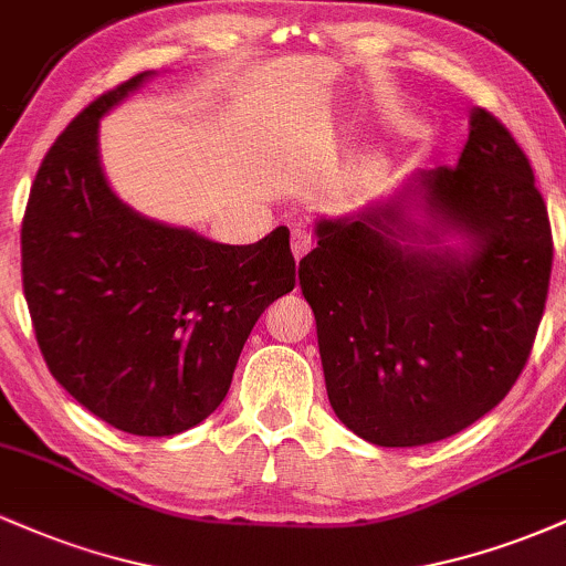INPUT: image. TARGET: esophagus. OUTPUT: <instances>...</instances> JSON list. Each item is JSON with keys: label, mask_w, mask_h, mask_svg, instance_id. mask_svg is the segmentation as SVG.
Returning a JSON list of instances; mask_svg holds the SVG:
<instances>
[{"label": "esophagus", "mask_w": 566, "mask_h": 566, "mask_svg": "<svg viewBox=\"0 0 566 566\" xmlns=\"http://www.w3.org/2000/svg\"><path fill=\"white\" fill-rule=\"evenodd\" d=\"M290 247H292V255H295V261H301L303 255H308L311 247H314V242H311V233L295 229L290 237Z\"/></svg>", "instance_id": "esophagus-1"}]
</instances>
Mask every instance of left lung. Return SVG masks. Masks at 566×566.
Listing matches in <instances>:
<instances>
[{"label": "left lung", "instance_id": "obj_1", "mask_svg": "<svg viewBox=\"0 0 566 566\" xmlns=\"http://www.w3.org/2000/svg\"><path fill=\"white\" fill-rule=\"evenodd\" d=\"M469 125L454 167L316 220L297 269L329 405L378 447L431 444L484 418L543 319L554 244L530 159L484 108Z\"/></svg>", "mask_w": 566, "mask_h": 566}]
</instances>
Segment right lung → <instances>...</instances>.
I'll return each mask as SVG.
<instances>
[{"instance_id":"right-lung-1","label":"right lung","mask_w":566,"mask_h":566,"mask_svg":"<svg viewBox=\"0 0 566 566\" xmlns=\"http://www.w3.org/2000/svg\"><path fill=\"white\" fill-rule=\"evenodd\" d=\"M154 76L101 95L57 135L21 226L23 292L53 378L119 431L172 437L218 409L255 322L295 287L290 231L220 244L108 186L101 119Z\"/></svg>"}]
</instances>
